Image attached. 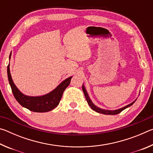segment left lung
I'll return each instance as SVG.
<instances>
[{
  "mask_svg": "<svg viewBox=\"0 0 153 153\" xmlns=\"http://www.w3.org/2000/svg\"><path fill=\"white\" fill-rule=\"evenodd\" d=\"M82 90H83V92H84V94L85 95V97H86V99L87 102H88V105L90 106V107H91L92 109L95 111L96 112L104 114V115H117V114L121 113V111H123L124 109H126V108H128V107H130V106L132 105L135 102L136 100H137V98H136V99L134 100V101H133L132 102L130 103V104L126 105V106H125V107H123L121 108H119V109H117V110H105V109H102V108H100L99 107H98L97 106H96L94 104V103L92 102L91 99H90V97H89L88 94V92L86 91V88H85L84 84L82 85Z\"/></svg>",
  "mask_w": 153,
  "mask_h": 153,
  "instance_id": "obj_1",
  "label": "left lung"
}]
</instances>
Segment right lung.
<instances>
[{
  "instance_id": "right-lung-1",
  "label": "right lung",
  "mask_w": 153,
  "mask_h": 153,
  "mask_svg": "<svg viewBox=\"0 0 153 153\" xmlns=\"http://www.w3.org/2000/svg\"><path fill=\"white\" fill-rule=\"evenodd\" d=\"M11 53L9 55V59H11ZM9 66V64L7 66V76H8L9 82L14 97L22 107L27 108L31 111H33V112H48L57 107L64 90L70 84L72 77V76L69 77L63 80L56 88L48 94L43 96H39V97H30V96L23 94L15 86L12 79L11 73H10Z\"/></svg>"
}]
</instances>
